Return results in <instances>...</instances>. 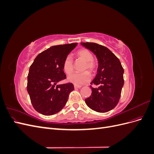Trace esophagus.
I'll list each match as a JSON object with an SVG mask.
<instances>
[{"label": "esophagus", "instance_id": "obj_1", "mask_svg": "<svg viewBox=\"0 0 154 154\" xmlns=\"http://www.w3.org/2000/svg\"><path fill=\"white\" fill-rule=\"evenodd\" d=\"M81 87H82V86H79V85H74V88H81Z\"/></svg>", "mask_w": 154, "mask_h": 154}]
</instances>
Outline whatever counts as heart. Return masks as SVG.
Segmentation results:
<instances>
[{
	"label": "heart",
	"instance_id": "1",
	"mask_svg": "<svg viewBox=\"0 0 154 154\" xmlns=\"http://www.w3.org/2000/svg\"><path fill=\"white\" fill-rule=\"evenodd\" d=\"M76 57L77 58L81 59L83 61H84L82 71L88 69L91 73H94L96 71L97 69V63L93 59V54L89 50L84 48L79 49L76 53ZM62 67L64 72L67 74H70L73 72V61L69 56H67L63 60ZM88 71L73 73L69 76L68 80L76 85H84L90 81L91 78V74L89 72H88Z\"/></svg>",
	"mask_w": 154,
	"mask_h": 154
}]
</instances>
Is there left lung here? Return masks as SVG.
Masks as SVG:
<instances>
[{
    "mask_svg": "<svg viewBox=\"0 0 154 154\" xmlns=\"http://www.w3.org/2000/svg\"><path fill=\"white\" fill-rule=\"evenodd\" d=\"M92 51L98 60L97 74L91 83L92 94L85 99L87 105L98 112H106L118 105L124 84V69L119 60L105 46L93 42H82ZM92 85L97 88H93Z\"/></svg>",
    "mask_w": 154,
    "mask_h": 154,
    "instance_id": "left-lung-1",
    "label": "left lung"
}]
</instances>
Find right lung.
<instances>
[{
  "instance_id": "1",
  "label": "right lung",
  "mask_w": 154,
  "mask_h": 154,
  "mask_svg": "<svg viewBox=\"0 0 154 154\" xmlns=\"http://www.w3.org/2000/svg\"><path fill=\"white\" fill-rule=\"evenodd\" d=\"M76 45L72 43L52 46L37 56L30 66L27 91L32 106L39 113L53 115L66 105L74 85L71 83H57L66 79L63 60Z\"/></svg>"
}]
</instances>
